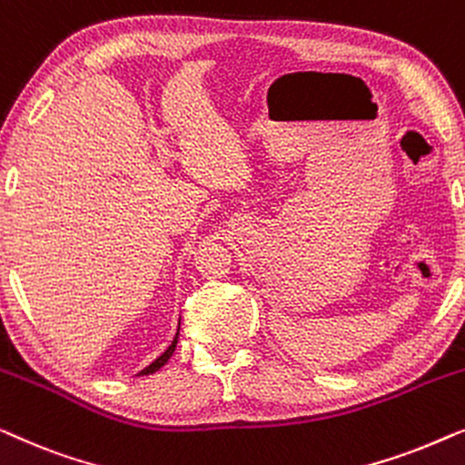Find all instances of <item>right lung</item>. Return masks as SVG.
<instances>
[{"label":"right lung","instance_id":"add662e5","mask_svg":"<svg viewBox=\"0 0 465 465\" xmlns=\"http://www.w3.org/2000/svg\"><path fill=\"white\" fill-rule=\"evenodd\" d=\"M177 339H180V326H177L175 339H173V341H171V345H169L167 349H164V351H163L161 355H158V358H156L154 361H152V364H150V366H145V368H143V371H142V372H137V374H152V372L161 371V368H163V366H164V364H167V361H169V358H171V355H173V351H175V347H177Z\"/></svg>","mask_w":465,"mask_h":465}]
</instances>
